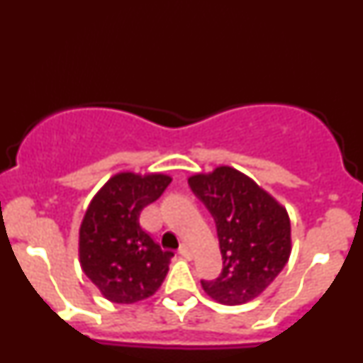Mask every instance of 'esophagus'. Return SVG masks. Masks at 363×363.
<instances>
[{
	"label": "esophagus",
	"mask_w": 363,
	"mask_h": 363,
	"mask_svg": "<svg viewBox=\"0 0 363 363\" xmlns=\"http://www.w3.org/2000/svg\"><path fill=\"white\" fill-rule=\"evenodd\" d=\"M179 254H181L182 257H186V259H189V260L194 259V250L190 249L189 246H186V245H182V246L179 247Z\"/></svg>",
	"instance_id": "1"
}]
</instances>
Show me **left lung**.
I'll return each instance as SVG.
<instances>
[{
    "label": "left lung",
    "mask_w": 363,
    "mask_h": 363,
    "mask_svg": "<svg viewBox=\"0 0 363 363\" xmlns=\"http://www.w3.org/2000/svg\"><path fill=\"white\" fill-rule=\"evenodd\" d=\"M216 222L222 272L201 286L223 305H241L259 296L286 267L291 255L287 211L240 171L216 168L189 179Z\"/></svg>",
    "instance_id": "8db88e82"
}]
</instances>
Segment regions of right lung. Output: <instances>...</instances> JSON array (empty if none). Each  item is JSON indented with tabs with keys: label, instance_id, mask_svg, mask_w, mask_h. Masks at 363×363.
Returning a JSON list of instances; mask_svg holds the SVG:
<instances>
[{
	"label": "right lung",
	"instance_id": "right-lung-1",
	"mask_svg": "<svg viewBox=\"0 0 363 363\" xmlns=\"http://www.w3.org/2000/svg\"><path fill=\"white\" fill-rule=\"evenodd\" d=\"M164 174L121 173L91 200L79 232V257L87 278L113 303L130 305L154 295L174 254L140 225L144 206L169 186Z\"/></svg>",
	"mask_w": 363,
	"mask_h": 363
}]
</instances>
